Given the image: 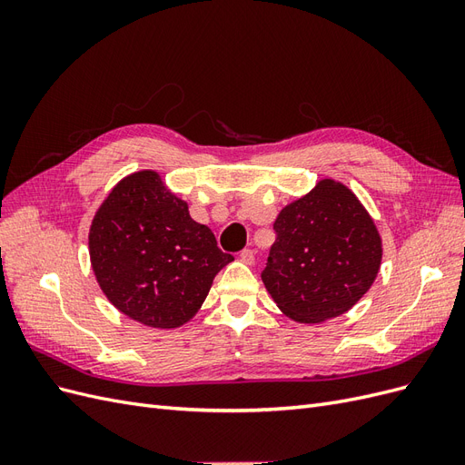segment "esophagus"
I'll return each mask as SVG.
<instances>
[{
  "label": "esophagus",
  "mask_w": 465,
  "mask_h": 465,
  "mask_svg": "<svg viewBox=\"0 0 465 465\" xmlns=\"http://www.w3.org/2000/svg\"><path fill=\"white\" fill-rule=\"evenodd\" d=\"M256 260V252L254 250H242L241 252V262L246 263V265H252Z\"/></svg>",
  "instance_id": "obj_1"
}]
</instances>
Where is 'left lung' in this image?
<instances>
[{"label": "left lung", "mask_w": 465, "mask_h": 465, "mask_svg": "<svg viewBox=\"0 0 465 465\" xmlns=\"http://www.w3.org/2000/svg\"><path fill=\"white\" fill-rule=\"evenodd\" d=\"M262 281L273 302L299 323H323L351 311L382 263V236L353 190L320 178L287 203Z\"/></svg>", "instance_id": "1"}]
</instances>
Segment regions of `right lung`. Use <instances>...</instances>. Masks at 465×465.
Here are the masks:
<instances>
[{
    "label": "right lung",
    "instance_id": "add662e5",
    "mask_svg": "<svg viewBox=\"0 0 465 465\" xmlns=\"http://www.w3.org/2000/svg\"><path fill=\"white\" fill-rule=\"evenodd\" d=\"M89 258L104 297L154 330L190 322L215 275L232 262L151 168L124 176L98 205L89 227Z\"/></svg>",
    "mask_w": 465,
    "mask_h": 465
}]
</instances>
